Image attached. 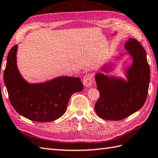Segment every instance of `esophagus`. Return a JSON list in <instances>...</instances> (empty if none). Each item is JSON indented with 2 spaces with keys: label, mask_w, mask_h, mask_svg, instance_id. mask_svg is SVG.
<instances>
[{
  "label": "esophagus",
  "mask_w": 158,
  "mask_h": 158,
  "mask_svg": "<svg viewBox=\"0 0 158 158\" xmlns=\"http://www.w3.org/2000/svg\"><path fill=\"white\" fill-rule=\"evenodd\" d=\"M93 81V76L92 75H85L83 79V83L85 88H88L90 85H91Z\"/></svg>",
  "instance_id": "esophagus-1"
}]
</instances>
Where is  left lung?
<instances>
[{
    "mask_svg": "<svg viewBox=\"0 0 158 158\" xmlns=\"http://www.w3.org/2000/svg\"><path fill=\"white\" fill-rule=\"evenodd\" d=\"M124 47L127 52L110 58L98 69L102 72L95 75L100 92L95 111L106 120H121L138 111L145 104L148 93L150 69L146 51L140 42L132 38L128 39ZM125 56L132 59L131 64L122 69L126 79L106 75L113 72L117 61Z\"/></svg>",
    "mask_w": 158,
    "mask_h": 158,
    "instance_id": "left-lung-1",
    "label": "left lung"
}]
</instances>
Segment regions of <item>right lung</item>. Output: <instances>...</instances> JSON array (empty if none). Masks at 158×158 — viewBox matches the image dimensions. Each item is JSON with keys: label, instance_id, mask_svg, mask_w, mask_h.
I'll use <instances>...</instances> for the list:
<instances>
[{"label": "right lung", "instance_id": "1", "mask_svg": "<svg viewBox=\"0 0 158 158\" xmlns=\"http://www.w3.org/2000/svg\"><path fill=\"white\" fill-rule=\"evenodd\" d=\"M18 45L10 49L4 82L10 102L20 115L38 122H52L66 111L70 97L83 89L79 77L60 76L45 82L29 83L17 66Z\"/></svg>", "mask_w": 158, "mask_h": 158}]
</instances>
